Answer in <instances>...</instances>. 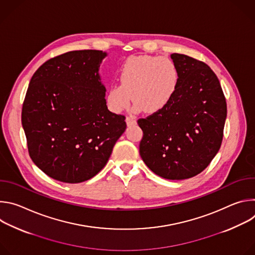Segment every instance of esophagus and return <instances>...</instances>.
Masks as SVG:
<instances>
[{"label": "esophagus", "mask_w": 255, "mask_h": 255, "mask_svg": "<svg viewBox=\"0 0 255 255\" xmlns=\"http://www.w3.org/2000/svg\"><path fill=\"white\" fill-rule=\"evenodd\" d=\"M126 123L127 126H134L137 124V121L135 120L134 117H126Z\"/></svg>", "instance_id": "1"}]
</instances>
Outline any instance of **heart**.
I'll return each instance as SVG.
<instances>
[{
    "label": "heart",
    "mask_w": 255,
    "mask_h": 255,
    "mask_svg": "<svg viewBox=\"0 0 255 255\" xmlns=\"http://www.w3.org/2000/svg\"><path fill=\"white\" fill-rule=\"evenodd\" d=\"M119 84L109 87L106 103L109 110L121 113L133 99L132 111L155 114L167 107L178 84L179 72L167 57L138 55L128 57L118 72Z\"/></svg>",
    "instance_id": "1"
}]
</instances>
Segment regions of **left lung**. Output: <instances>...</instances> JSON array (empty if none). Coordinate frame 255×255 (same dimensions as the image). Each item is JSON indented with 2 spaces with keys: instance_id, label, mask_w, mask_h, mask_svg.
<instances>
[{
  "instance_id": "left-lung-1",
  "label": "left lung",
  "mask_w": 255,
  "mask_h": 255,
  "mask_svg": "<svg viewBox=\"0 0 255 255\" xmlns=\"http://www.w3.org/2000/svg\"><path fill=\"white\" fill-rule=\"evenodd\" d=\"M170 57L179 84L165 109L137 121L143 131L139 153L155 174L179 180L202 172L219 151L227 105L205 62L178 53Z\"/></svg>"
}]
</instances>
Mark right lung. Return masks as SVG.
Returning <instances> with one entry per match:
<instances>
[{
	"mask_svg": "<svg viewBox=\"0 0 255 255\" xmlns=\"http://www.w3.org/2000/svg\"><path fill=\"white\" fill-rule=\"evenodd\" d=\"M102 50H75L44 62L31 78L22 126L31 159L48 176L78 184L107 164L126 129L108 110L99 75Z\"/></svg>",
	"mask_w": 255,
	"mask_h": 255,
	"instance_id": "add662e5",
	"label": "right lung"
}]
</instances>
